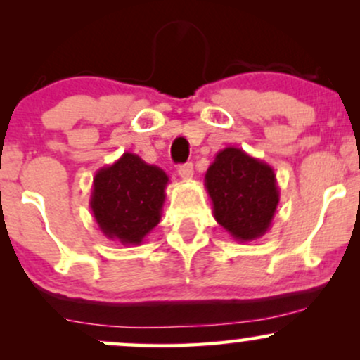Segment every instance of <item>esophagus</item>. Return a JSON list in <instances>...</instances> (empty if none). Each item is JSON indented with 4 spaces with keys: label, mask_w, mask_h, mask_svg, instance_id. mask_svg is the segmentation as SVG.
<instances>
[{
    "label": "esophagus",
    "mask_w": 360,
    "mask_h": 360,
    "mask_svg": "<svg viewBox=\"0 0 360 360\" xmlns=\"http://www.w3.org/2000/svg\"><path fill=\"white\" fill-rule=\"evenodd\" d=\"M177 174H179L181 179H184V181L193 179V164L186 162V164H183V166L177 167Z\"/></svg>",
    "instance_id": "34e87169"
}]
</instances>
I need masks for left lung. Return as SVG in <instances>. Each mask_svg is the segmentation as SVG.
<instances>
[{
    "label": "left lung",
    "instance_id": "1",
    "mask_svg": "<svg viewBox=\"0 0 360 360\" xmlns=\"http://www.w3.org/2000/svg\"><path fill=\"white\" fill-rule=\"evenodd\" d=\"M213 217L235 240L250 242L271 229L279 205L274 169L242 148L226 147L205 174Z\"/></svg>",
    "mask_w": 360,
    "mask_h": 360
}]
</instances>
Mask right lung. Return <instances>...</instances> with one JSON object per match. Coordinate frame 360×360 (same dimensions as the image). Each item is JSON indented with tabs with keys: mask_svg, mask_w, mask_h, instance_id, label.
Masks as SVG:
<instances>
[{
	"mask_svg": "<svg viewBox=\"0 0 360 360\" xmlns=\"http://www.w3.org/2000/svg\"><path fill=\"white\" fill-rule=\"evenodd\" d=\"M169 177L137 154L125 152L93 179L89 206L106 237L123 245H139L157 226L166 201Z\"/></svg>",
	"mask_w": 360,
	"mask_h": 360,
	"instance_id": "right-lung-1",
	"label": "right lung"
}]
</instances>
